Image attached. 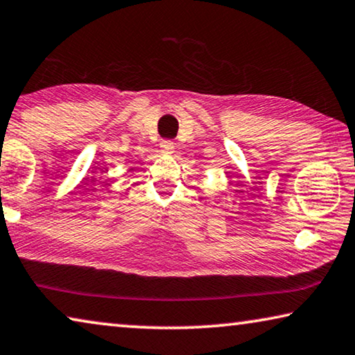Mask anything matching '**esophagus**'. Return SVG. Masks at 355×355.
Instances as JSON below:
<instances>
[{
    "mask_svg": "<svg viewBox=\"0 0 355 355\" xmlns=\"http://www.w3.org/2000/svg\"><path fill=\"white\" fill-rule=\"evenodd\" d=\"M159 148L164 155H172L173 150H175V144H173L172 140H161Z\"/></svg>",
    "mask_w": 355,
    "mask_h": 355,
    "instance_id": "obj_1",
    "label": "esophagus"
}]
</instances>
